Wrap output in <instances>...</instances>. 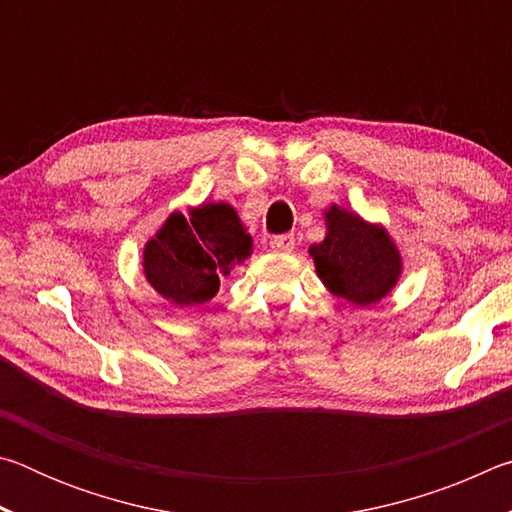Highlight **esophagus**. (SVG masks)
<instances>
[{
    "label": "esophagus",
    "mask_w": 512,
    "mask_h": 512,
    "mask_svg": "<svg viewBox=\"0 0 512 512\" xmlns=\"http://www.w3.org/2000/svg\"><path fill=\"white\" fill-rule=\"evenodd\" d=\"M271 248L275 253H291L296 248V237L293 235H277L271 239Z\"/></svg>",
    "instance_id": "obj_1"
}]
</instances>
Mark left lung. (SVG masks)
Returning a JSON list of instances; mask_svg holds the SVG:
<instances>
[{
  "mask_svg": "<svg viewBox=\"0 0 512 512\" xmlns=\"http://www.w3.org/2000/svg\"><path fill=\"white\" fill-rule=\"evenodd\" d=\"M325 225V239L309 255L329 293L359 307L386 298L402 275V255L384 225L339 205L327 207Z\"/></svg>",
  "mask_w": 512,
  "mask_h": 512,
  "instance_id": "8db88e82",
  "label": "left lung"
}]
</instances>
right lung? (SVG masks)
Listing matches in <instances>:
<instances>
[{"mask_svg":"<svg viewBox=\"0 0 512 512\" xmlns=\"http://www.w3.org/2000/svg\"><path fill=\"white\" fill-rule=\"evenodd\" d=\"M253 253V237L228 203L189 207V216L171 212L162 228L146 241L144 277L164 300L178 307L210 302L221 275Z\"/></svg>","mask_w":512,"mask_h":512,"instance_id":"add662e5","label":"right lung"}]
</instances>
